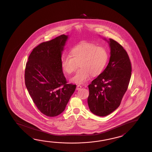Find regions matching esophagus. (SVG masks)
<instances>
[{"label": "esophagus", "mask_w": 152, "mask_h": 152, "mask_svg": "<svg viewBox=\"0 0 152 152\" xmlns=\"http://www.w3.org/2000/svg\"><path fill=\"white\" fill-rule=\"evenodd\" d=\"M81 86L80 85H77V90H80L81 88Z\"/></svg>", "instance_id": "34e87169"}]
</instances>
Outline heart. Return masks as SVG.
<instances>
[{
  "label": "heart",
  "instance_id": "b5f03b06",
  "mask_svg": "<svg viewBox=\"0 0 152 152\" xmlns=\"http://www.w3.org/2000/svg\"><path fill=\"white\" fill-rule=\"evenodd\" d=\"M107 58V52L103 47L89 42H82L72 49L71 55H66L62 58V69L69 75L74 72L79 63L80 68L70 80L75 84H83L90 79L91 75H100Z\"/></svg>",
  "mask_w": 152,
  "mask_h": 152
}]
</instances>
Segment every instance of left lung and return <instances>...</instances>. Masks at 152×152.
I'll use <instances>...</instances> for the list:
<instances>
[{
  "label": "left lung",
  "mask_w": 152,
  "mask_h": 152,
  "mask_svg": "<svg viewBox=\"0 0 152 152\" xmlns=\"http://www.w3.org/2000/svg\"><path fill=\"white\" fill-rule=\"evenodd\" d=\"M111 52L106 68L88 85L87 103L92 113L106 116L118 108L128 89L132 75V64L123 47L109 39Z\"/></svg>",
  "instance_id": "1"
}]
</instances>
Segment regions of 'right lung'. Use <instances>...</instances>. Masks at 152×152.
Returning a JSON list of instances; mask_svg holds the SVG:
<instances>
[{
	"mask_svg": "<svg viewBox=\"0 0 152 152\" xmlns=\"http://www.w3.org/2000/svg\"><path fill=\"white\" fill-rule=\"evenodd\" d=\"M67 36L61 35L33 49L25 69V84L34 103L45 116L65 109L76 85L67 84L61 67V54Z\"/></svg>",
	"mask_w": 152,
	"mask_h": 152,
	"instance_id": "add662e5",
	"label": "right lung"
}]
</instances>
